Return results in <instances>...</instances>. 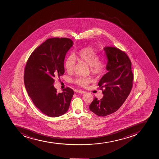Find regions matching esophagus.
Instances as JSON below:
<instances>
[{"label":"esophagus","instance_id":"34e87169","mask_svg":"<svg viewBox=\"0 0 159 159\" xmlns=\"http://www.w3.org/2000/svg\"><path fill=\"white\" fill-rule=\"evenodd\" d=\"M76 93H85V91H82V90H80V89H77L76 91Z\"/></svg>","mask_w":159,"mask_h":159}]
</instances>
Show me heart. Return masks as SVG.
Wrapping results in <instances>:
<instances>
[{
  "mask_svg": "<svg viewBox=\"0 0 159 159\" xmlns=\"http://www.w3.org/2000/svg\"><path fill=\"white\" fill-rule=\"evenodd\" d=\"M76 60L89 65L92 74L99 76L104 74L107 67V60L105 57H99V53L92 47H86L78 50L74 55H70L64 62V67L68 73L73 72ZM73 82L79 86L85 87L91 82L90 78H76Z\"/></svg>",
  "mask_w": 159,
  "mask_h": 159,
  "instance_id": "b5f03b06",
  "label": "heart"
}]
</instances>
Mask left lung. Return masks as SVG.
Wrapping results in <instances>:
<instances>
[{
    "label": "left lung",
    "instance_id": "obj_1",
    "mask_svg": "<svg viewBox=\"0 0 159 159\" xmlns=\"http://www.w3.org/2000/svg\"><path fill=\"white\" fill-rule=\"evenodd\" d=\"M104 50L109 71L98 84L104 96L100 100L95 97L89 105V110L99 116H106L120 109L131 91L134 79L131 62L125 52L113 46H106Z\"/></svg>",
    "mask_w": 159,
    "mask_h": 159
}]
</instances>
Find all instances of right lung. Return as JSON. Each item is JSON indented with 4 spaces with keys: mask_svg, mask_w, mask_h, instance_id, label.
Masks as SVG:
<instances>
[{
    "mask_svg": "<svg viewBox=\"0 0 159 159\" xmlns=\"http://www.w3.org/2000/svg\"><path fill=\"white\" fill-rule=\"evenodd\" d=\"M73 44L69 38L47 39L32 52L25 68L24 80L28 95L41 112L49 117L65 113L74 94L68 87L57 93L53 86L55 78L64 74L65 55Z\"/></svg>",
    "mask_w": 159,
    "mask_h": 159,
    "instance_id": "right-lung-1",
    "label": "right lung"
}]
</instances>
